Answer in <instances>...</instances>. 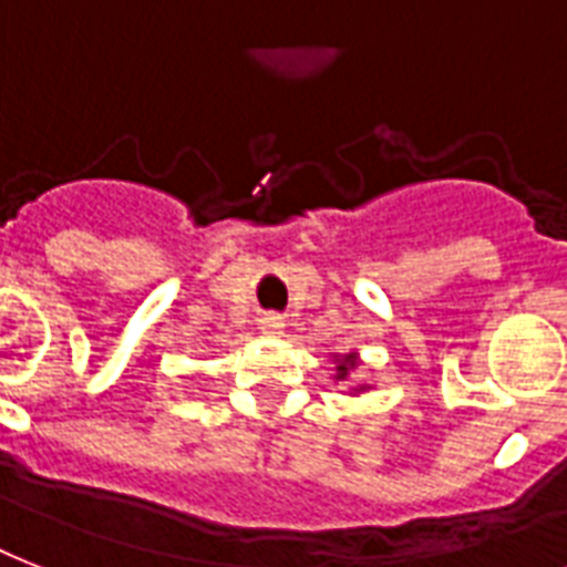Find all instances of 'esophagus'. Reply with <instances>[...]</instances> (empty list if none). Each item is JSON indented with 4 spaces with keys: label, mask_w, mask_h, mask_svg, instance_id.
Returning a JSON list of instances; mask_svg holds the SVG:
<instances>
[{
    "label": "esophagus",
    "mask_w": 567,
    "mask_h": 567,
    "mask_svg": "<svg viewBox=\"0 0 567 567\" xmlns=\"http://www.w3.org/2000/svg\"><path fill=\"white\" fill-rule=\"evenodd\" d=\"M258 327H261V332H267V336H279L285 329V320L279 318V315H265V318L258 320Z\"/></svg>",
    "instance_id": "esophagus-1"
}]
</instances>
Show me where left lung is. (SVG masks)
I'll use <instances>...</instances> for the list:
<instances>
[{
	"label": "left lung",
	"mask_w": 567,
	"mask_h": 567,
	"mask_svg": "<svg viewBox=\"0 0 567 567\" xmlns=\"http://www.w3.org/2000/svg\"><path fill=\"white\" fill-rule=\"evenodd\" d=\"M355 359H359V355H355V353L341 355V359H338V377L336 379H347V377H350V371H353V368H355ZM353 391H362V388H353Z\"/></svg>",
	"instance_id": "8db88e82"
}]
</instances>
